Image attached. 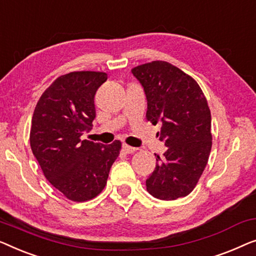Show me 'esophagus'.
<instances>
[{
    "mask_svg": "<svg viewBox=\"0 0 256 256\" xmlns=\"http://www.w3.org/2000/svg\"><path fill=\"white\" fill-rule=\"evenodd\" d=\"M123 150H124L125 153L130 154V153H134V152H136V150H138V148H136V147L128 146V145H126V144H123Z\"/></svg>",
    "mask_w": 256,
    "mask_h": 256,
    "instance_id": "34e87169",
    "label": "esophagus"
}]
</instances>
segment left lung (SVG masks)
<instances>
[{"instance_id": "left-lung-1", "label": "left lung", "mask_w": 256, "mask_h": 256, "mask_svg": "<svg viewBox=\"0 0 256 256\" xmlns=\"http://www.w3.org/2000/svg\"><path fill=\"white\" fill-rule=\"evenodd\" d=\"M132 74L142 86L147 120L156 125L167 150L146 180L150 195L172 200L189 195L198 182L211 152V112L197 82L166 61L140 64Z\"/></svg>"}]
</instances>
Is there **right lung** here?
<instances>
[{
    "label": "right lung",
    "mask_w": 256,
    "mask_h": 256,
    "mask_svg": "<svg viewBox=\"0 0 256 256\" xmlns=\"http://www.w3.org/2000/svg\"><path fill=\"white\" fill-rule=\"evenodd\" d=\"M108 75L72 72L42 92L32 116L30 145L48 181L68 200L84 202L106 184L122 144L82 140L96 117L94 97Z\"/></svg>",
    "instance_id": "obj_1"
}]
</instances>
